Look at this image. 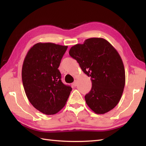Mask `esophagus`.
<instances>
[{
    "mask_svg": "<svg viewBox=\"0 0 146 146\" xmlns=\"http://www.w3.org/2000/svg\"><path fill=\"white\" fill-rule=\"evenodd\" d=\"M73 85L74 86H77V81H76V80H75V81L73 83Z\"/></svg>",
    "mask_w": 146,
    "mask_h": 146,
    "instance_id": "34e87169",
    "label": "esophagus"
}]
</instances>
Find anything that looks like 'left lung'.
<instances>
[{
	"mask_svg": "<svg viewBox=\"0 0 146 146\" xmlns=\"http://www.w3.org/2000/svg\"><path fill=\"white\" fill-rule=\"evenodd\" d=\"M69 54L91 77L92 87L85 96L90 108L97 114L112 110L120 100L125 83L124 66L119 52L106 39L92 38L72 46Z\"/></svg>",
	"mask_w": 146,
	"mask_h": 146,
	"instance_id": "left-lung-1",
	"label": "left lung"
}]
</instances>
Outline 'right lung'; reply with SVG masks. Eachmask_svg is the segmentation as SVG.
<instances>
[{
  "mask_svg": "<svg viewBox=\"0 0 146 146\" xmlns=\"http://www.w3.org/2000/svg\"><path fill=\"white\" fill-rule=\"evenodd\" d=\"M67 48L52 42H38L24 58L22 68L24 91L33 106L44 114L60 111L72 90L62 83L58 70Z\"/></svg>",
  "mask_w": 146,
  "mask_h": 146,
  "instance_id": "obj_1",
  "label": "right lung"
}]
</instances>
